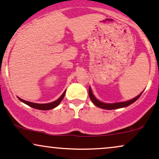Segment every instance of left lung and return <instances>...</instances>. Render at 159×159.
Listing matches in <instances>:
<instances>
[{"label": "left lung", "mask_w": 159, "mask_h": 159, "mask_svg": "<svg viewBox=\"0 0 159 159\" xmlns=\"http://www.w3.org/2000/svg\"><path fill=\"white\" fill-rule=\"evenodd\" d=\"M142 93H143V91L139 95H138L137 97H135V98L132 99V100H127V101L113 102V103H107V102H103L100 101V100H98V99L95 98V96L92 92V90H91V87H89V97H90L91 100L92 101L93 103H94L95 106H97L99 108H101V109H107V110L120 109V108H124V107H126V106L131 105L132 103H133L134 102H135L136 100H137L138 99L141 97V95Z\"/></svg>", "instance_id": "obj_1"}]
</instances>
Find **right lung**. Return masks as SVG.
I'll use <instances>...</instances> for the list:
<instances>
[{
    "label": "right lung",
    "instance_id": "add662e5",
    "mask_svg": "<svg viewBox=\"0 0 159 159\" xmlns=\"http://www.w3.org/2000/svg\"><path fill=\"white\" fill-rule=\"evenodd\" d=\"M65 92H66V90L63 92V94H61L57 100H55V101H53V102H49V103H35V102H32L27 101V100H23V99H21L20 98H18L19 99V100L22 102L27 104V106H30V107H32V108H34V109H39V110H50V109H54V108H56L57 106H59V104H60L61 100H62L63 98H64V97L65 95Z\"/></svg>",
    "mask_w": 159,
    "mask_h": 159
}]
</instances>
